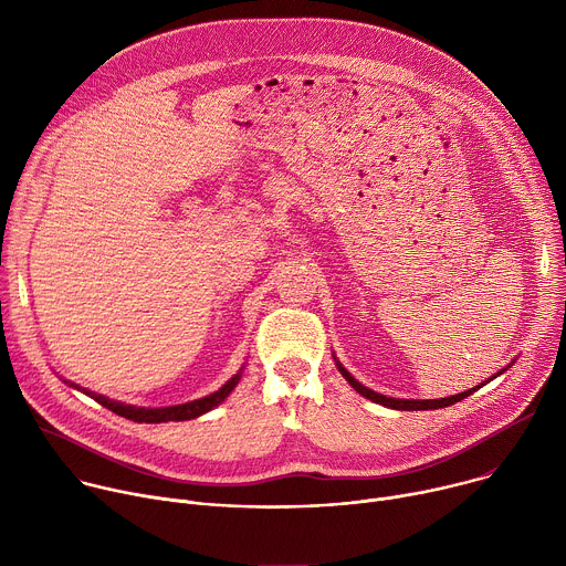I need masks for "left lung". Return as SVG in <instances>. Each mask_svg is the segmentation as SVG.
<instances>
[{
    "mask_svg": "<svg viewBox=\"0 0 566 566\" xmlns=\"http://www.w3.org/2000/svg\"><path fill=\"white\" fill-rule=\"evenodd\" d=\"M338 369L343 371V376L349 380V385L356 389V391H360L363 396H367V398H371L374 402H380V406H387V408H394V410H437V408H443V406H450V402L457 398V396H463V394H457V396H448V398H439V400H406V398H387V396H380V394H376V391H371V389H367V387H363L358 380H354L352 378V374H347V369L345 367H340L338 365ZM500 374V371H497Z\"/></svg>",
    "mask_w": 566,
    "mask_h": 566,
    "instance_id": "1",
    "label": "left lung"
}]
</instances>
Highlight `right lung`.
I'll return each instance as SVG.
<instances>
[{"instance_id":"1","label":"right lung","mask_w":566,"mask_h":566,"mask_svg":"<svg viewBox=\"0 0 566 566\" xmlns=\"http://www.w3.org/2000/svg\"><path fill=\"white\" fill-rule=\"evenodd\" d=\"M188 406H195V402H188ZM175 410H177V408H172V412H175ZM181 410H186V406H184ZM172 412H168V415H172ZM195 412H197V410H195ZM195 412H190V415H195ZM175 417H177V412H175ZM181 417H188V415H186V412H181Z\"/></svg>"}]
</instances>
